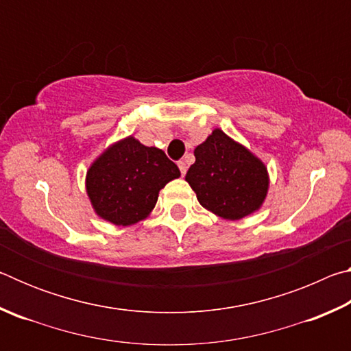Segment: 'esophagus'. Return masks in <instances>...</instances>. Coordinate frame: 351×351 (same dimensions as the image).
<instances>
[{"mask_svg":"<svg viewBox=\"0 0 351 351\" xmlns=\"http://www.w3.org/2000/svg\"><path fill=\"white\" fill-rule=\"evenodd\" d=\"M178 167H180V170H181V175H182V176L186 175V171H187V164H186V162H184V161H180V162H178Z\"/></svg>","mask_w":351,"mask_h":351,"instance_id":"esophagus-1","label":"esophagus"}]
</instances>
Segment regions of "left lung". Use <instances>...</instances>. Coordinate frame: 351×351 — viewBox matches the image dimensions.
<instances>
[{"instance_id": "obj_1", "label": "left lung", "mask_w": 351, "mask_h": 351, "mask_svg": "<svg viewBox=\"0 0 351 351\" xmlns=\"http://www.w3.org/2000/svg\"><path fill=\"white\" fill-rule=\"evenodd\" d=\"M193 153L195 164L186 181L204 209L224 219H241L260 209L269 176L265 164L246 147L215 128Z\"/></svg>"}]
</instances>
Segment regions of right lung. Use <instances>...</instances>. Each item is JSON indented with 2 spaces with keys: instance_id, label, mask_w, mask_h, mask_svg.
I'll return each mask as SVG.
<instances>
[{
  "instance_id": "1",
  "label": "right lung",
  "mask_w": 351,
  "mask_h": 351,
  "mask_svg": "<svg viewBox=\"0 0 351 351\" xmlns=\"http://www.w3.org/2000/svg\"><path fill=\"white\" fill-rule=\"evenodd\" d=\"M181 176L156 147L133 136L110 145L86 171V193L94 212L116 226H132L156 206L159 190Z\"/></svg>"
}]
</instances>
